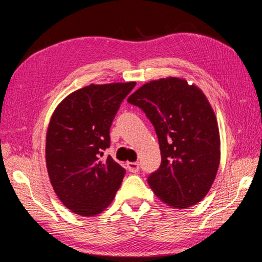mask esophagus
I'll return each instance as SVG.
<instances>
[{"label": "esophagus", "instance_id": "34e87169", "mask_svg": "<svg viewBox=\"0 0 262 262\" xmlns=\"http://www.w3.org/2000/svg\"><path fill=\"white\" fill-rule=\"evenodd\" d=\"M127 168L129 172H133V173H137L140 171V164L137 162H129L127 163Z\"/></svg>", "mask_w": 262, "mask_h": 262}]
</instances>
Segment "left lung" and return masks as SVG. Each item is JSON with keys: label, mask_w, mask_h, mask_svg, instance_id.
<instances>
[{"label": "left lung", "mask_w": 262, "mask_h": 262, "mask_svg": "<svg viewBox=\"0 0 262 262\" xmlns=\"http://www.w3.org/2000/svg\"><path fill=\"white\" fill-rule=\"evenodd\" d=\"M155 127L162 163L148 184L164 203L188 208L209 192L220 166L216 115L200 88L179 77L150 81L128 97Z\"/></svg>", "instance_id": "1"}]
</instances>
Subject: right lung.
I'll return each instance as SVG.
<instances>
[{
	"label": "right lung",
	"mask_w": 262,
	"mask_h": 262,
	"mask_svg": "<svg viewBox=\"0 0 262 262\" xmlns=\"http://www.w3.org/2000/svg\"><path fill=\"white\" fill-rule=\"evenodd\" d=\"M135 82L90 84L61 101L46 134V166L60 201L81 216H95L111 205L126 170L104 157L110 128Z\"/></svg>",
	"instance_id": "obj_1"
}]
</instances>
